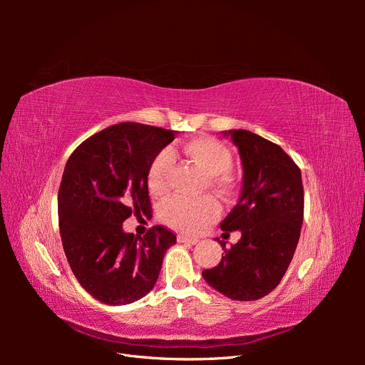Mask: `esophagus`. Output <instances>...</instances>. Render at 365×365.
Returning <instances> with one entry per match:
<instances>
[{"label":"esophagus","mask_w":365,"mask_h":365,"mask_svg":"<svg viewBox=\"0 0 365 365\" xmlns=\"http://www.w3.org/2000/svg\"><path fill=\"white\" fill-rule=\"evenodd\" d=\"M178 242L180 244H187V245H195L200 242L197 237H192V236H185V235H178Z\"/></svg>","instance_id":"1"}]
</instances>
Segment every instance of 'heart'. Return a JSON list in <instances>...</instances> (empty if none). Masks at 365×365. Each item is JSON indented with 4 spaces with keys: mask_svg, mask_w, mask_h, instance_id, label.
<instances>
[{
    "mask_svg": "<svg viewBox=\"0 0 365 365\" xmlns=\"http://www.w3.org/2000/svg\"><path fill=\"white\" fill-rule=\"evenodd\" d=\"M180 152L185 158L210 175V182L219 190L230 189L227 172L233 168V155L230 149L215 138L196 137L180 146ZM173 168V153L168 149L161 150L152 160L148 172V185L153 195H164L169 190V175ZM220 213L217 201L212 196L189 197L176 195L165 201L161 207V217L170 227L195 233L215 220Z\"/></svg>",
    "mask_w": 365,
    "mask_h": 365,
    "instance_id": "1",
    "label": "heart"
}]
</instances>
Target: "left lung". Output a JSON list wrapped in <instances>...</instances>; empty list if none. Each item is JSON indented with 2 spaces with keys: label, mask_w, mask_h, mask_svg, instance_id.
<instances>
[{
  "label": "left lung",
  "mask_w": 365,
  "mask_h": 365,
  "mask_svg": "<svg viewBox=\"0 0 365 365\" xmlns=\"http://www.w3.org/2000/svg\"><path fill=\"white\" fill-rule=\"evenodd\" d=\"M239 150V201L220 222L222 231H240L217 267L204 280L231 300L251 302L277 288L300 239L304 210L302 172L280 146L245 129L224 130ZM228 235V233H225Z\"/></svg>",
  "instance_id": "left-lung-1"
}]
</instances>
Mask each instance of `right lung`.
Returning <instances> with one entry per match:
<instances>
[{"instance_id":"obj_1","label":"right lung","mask_w":365,"mask_h":365,"mask_svg":"<svg viewBox=\"0 0 365 365\" xmlns=\"http://www.w3.org/2000/svg\"><path fill=\"white\" fill-rule=\"evenodd\" d=\"M176 130L118 123L85 140L65 165L58 195L65 256L82 288L111 306L134 303L157 283L176 236L155 225L146 236L123 230L150 212L148 172Z\"/></svg>"}]
</instances>
